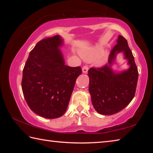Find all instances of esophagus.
I'll return each mask as SVG.
<instances>
[{
    "label": "esophagus",
    "mask_w": 153,
    "mask_h": 153,
    "mask_svg": "<svg viewBox=\"0 0 153 153\" xmlns=\"http://www.w3.org/2000/svg\"><path fill=\"white\" fill-rule=\"evenodd\" d=\"M88 66L87 65H85L83 66V67H82L83 73L86 74L88 72Z\"/></svg>",
    "instance_id": "1"
}]
</instances>
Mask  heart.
I'll use <instances>...</instances> for the list:
<instances>
[{
	"instance_id": "1",
	"label": "heart",
	"mask_w": 153,
	"mask_h": 153,
	"mask_svg": "<svg viewBox=\"0 0 153 153\" xmlns=\"http://www.w3.org/2000/svg\"><path fill=\"white\" fill-rule=\"evenodd\" d=\"M101 53H102V49L100 47H97L94 48V50H92L91 51L88 52V53L84 54V57L87 59H93L97 58V56H99L100 54ZM102 61H103V59L100 58L99 62L100 63H102Z\"/></svg>"
}]
</instances>
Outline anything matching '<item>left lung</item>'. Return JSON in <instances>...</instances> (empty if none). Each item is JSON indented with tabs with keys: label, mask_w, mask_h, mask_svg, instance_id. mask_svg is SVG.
Wrapping results in <instances>:
<instances>
[{
	"label": "left lung",
	"mask_w": 153,
	"mask_h": 153,
	"mask_svg": "<svg viewBox=\"0 0 153 153\" xmlns=\"http://www.w3.org/2000/svg\"><path fill=\"white\" fill-rule=\"evenodd\" d=\"M117 42L111 51L108 63L88 70L89 92L92 105L102 115H113L123 109L132 100L136 93L138 71L132 53L122 36H119ZM121 51L128 59L131 67L122 73L115 74L110 65L115 54Z\"/></svg>",
	"instance_id": "obj_1"
}]
</instances>
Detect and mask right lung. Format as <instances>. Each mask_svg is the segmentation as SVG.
Masks as SVG:
<instances>
[{
    "label": "right lung",
    "mask_w": 153,
    "mask_h": 153,
    "mask_svg": "<svg viewBox=\"0 0 153 153\" xmlns=\"http://www.w3.org/2000/svg\"><path fill=\"white\" fill-rule=\"evenodd\" d=\"M63 41L59 35L44 38L30 51L22 81V91L30 109L48 119L61 117L67 110L79 66L65 65L59 49Z\"/></svg>",
    "instance_id": "1"
}]
</instances>
